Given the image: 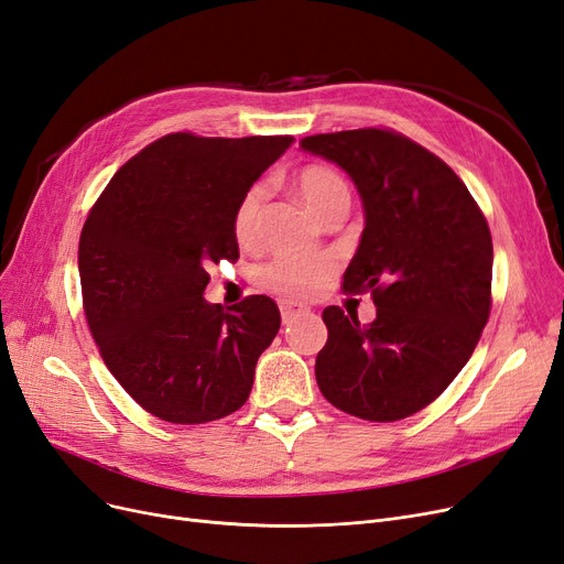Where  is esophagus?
<instances>
[{"label": "esophagus", "mask_w": 564, "mask_h": 564, "mask_svg": "<svg viewBox=\"0 0 564 564\" xmlns=\"http://www.w3.org/2000/svg\"><path fill=\"white\" fill-rule=\"evenodd\" d=\"M311 308L308 306H302V304H295V302H281V318L283 323H290L297 316H308Z\"/></svg>", "instance_id": "obj_1"}]
</instances>
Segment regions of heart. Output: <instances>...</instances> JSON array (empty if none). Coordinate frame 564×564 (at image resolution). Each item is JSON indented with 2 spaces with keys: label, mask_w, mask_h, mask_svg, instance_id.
Segmentation results:
<instances>
[{
  "label": "heart",
  "mask_w": 564,
  "mask_h": 564,
  "mask_svg": "<svg viewBox=\"0 0 564 564\" xmlns=\"http://www.w3.org/2000/svg\"><path fill=\"white\" fill-rule=\"evenodd\" d=\"M295 187L304 204L318 218H325L332 208L341 204L348 206L350 191L344 176L327 164H306L295 176ZM267 191L262 185L248 187L235 208V237L241 246L256 243L260 237L262 206ZM337 262L332 256H304V253H281L267 262L260 271L262 285L274 290L283 297H311L335 274Z\"/></svg>",
  "instance_id": "1"
}]
</instances>
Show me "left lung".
Segmentation results:
<instances>
[{"mask_svg":"<svg viewBox=\"0 0 564 564\" xmlns=\"http://www.w3.org/2000/svg\"><path fill=\"white\" fill-rule=\"evenodd\" d=\"M356 183L365 229L346 293H371L377 318L360 325L327 306V344L316 358L325 400L373 423L402 421L448 388L471 358L490 316L492 239L451 166L390 130L302 139Z\"/></svg>","mask_w":564,"mask_h":564,"instance_id":"8db88e82","label":"left lung"}]
</instances>
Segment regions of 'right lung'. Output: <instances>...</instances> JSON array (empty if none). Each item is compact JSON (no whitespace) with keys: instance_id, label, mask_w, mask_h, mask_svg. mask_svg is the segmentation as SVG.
Returning a JSON list of instances; mask_svg holds the SVG:
<instances>
[{"instance_id":"add662e5","label":"right lung","mask_w":564,"mask_h":564,"mask_svg":"<svg viewBox=\"0 0 564 564\" xmlns=\"http://www.w3.org/2000/svg\"><path fill=\"white\" fill-rule=\"evenodd\" d=\"M293 137L166 134L122 164L83 225V308L104 362L145 411L197 425L241 409L281 314L250 295H202L237 260L235 208Z\"/></svg>"}]
</instances>
